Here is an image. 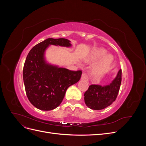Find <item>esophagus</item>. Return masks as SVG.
Instances as JSON below:
<instances>
[{
    "instance_id": "obj_1",
    "label": "esophagus",
    "mask_w": 146,
    "mask_h": 146,
    "mask_svg": "<svg viewBox=\"0 0 146 146\" xmlns=\"http://www.w3.org/2000/svg\"><path fill=\"white\" fill-rule=\"evenodd\" d=\"M82 80H85V81H88V77L87 75L85 73H83L82 75Z\"/></svg>"
}]
</instances>
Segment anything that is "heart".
Returning <instances> with one entry per match:
<instances>
[{"mask_svg":"<svg viewBox=\"0 0 146 146\" xmlns=\"http://www.w3.org/2000/svg\"><path fill=\"white\" fill-rule=\"evenodd\" d=\"M100 58V60L92 66L91 68L92 73L99 76L105 74L111 68L114 61L113 56L111 54H107V51L104 48H98L92 51L85 59L86 62H92Z\"/></svg>","mask_w":146,"mask_h":146,"instance_id":"1","label":"heart"}]
</instances>
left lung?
Segmentation results:
<instances>
[{
    "label": "left lung",
    "mask_w": 146,
    "mask_h": 146,
    "mask_svg": "<svg viewBox=\"0 0 146 146\" xmlns=\"http://www.w3.org/2000/svg\"><path fill=\"white\" fill-rule=\"evenodd\" d=\"M122 70L118 71L115 78L107 85H91L85 92V102L92 110H100L108 107L115 101L120 89Z\"/></svg>",
    "instance_id": "obj_1"
}]
</instances>
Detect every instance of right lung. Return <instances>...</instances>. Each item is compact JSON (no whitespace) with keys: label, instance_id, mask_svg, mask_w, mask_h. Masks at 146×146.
I'll list each match as a JSON object with an SVG mask.
<instances>
[{"label":"right lung","instance_id":"right-lung-1","mask_svg":"<svg viewBox=\"0 0 146 146\" xmlns=\"http://www.w3.org/2000/svg\"><path fill=\"white\" fill-rule=\"evenodd\" d=\"M50 45L72 46L67 39L48 38L30 50L23 69L27 98L34 107L44 111L58 107L68 88L80 80L82 74L81 70L72 71L47 63L45 52Z\"/></svg>","mask_w":146,"mask_h":146}]
</instances>
